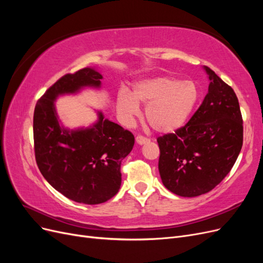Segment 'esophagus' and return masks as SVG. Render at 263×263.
<instances>
[{"mask_svg":"<svg viewBox=\"0 0 263 263\" xmlns=\"http://www.w3.org/2000/svg\"><path fill=\"white\" fill-rule=\"evenodd\" d=\"M136 141H137V144L142 145V144H146V142H148V141H149V138H147V137H145V136H141V135H139V136L136 137Z\"/></svg>","mask_w":263,"mask_h":263,"instance_id":"34e87169","label":"esophagus"}]
</instances>
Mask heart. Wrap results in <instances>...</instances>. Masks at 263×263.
<instances>
[{"label": "heart", "instance_id": "obj_1", "mask_svg": "<svg viewBox=\"0 0 263 263\" xmlns=\"http://www.w3.org/2000/svg\"><path fill=\"white\" fill-rule=\"evenodd\" d=\"M200 98L192 81L181 82L169 77H157L135 83L132 92L121 90L117 110L126 122L139 116V104L146 106L149 125L161 134L181 129L190 119Z\"/></svg>", "mask_w": 263, "mask_h": 263}]
</instances>
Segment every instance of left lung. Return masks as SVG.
<instances>
[{
    "mask_svg": "<svg viewBox=\"0 0 263 263\" xmlns=\"http://www.w3.org/2000/svg\"><path fill=\"white\" fill-rule=\"evenodd\" d=\"M209 92L181 129L157 138L158 168L172 193L194 197L210 192L232 170L242 147V116L237 95L209 68Z\"/></svg>",
    "mask_w": 263,
    "mask_h": 263,
    "instance_id": "obj_1",
    "label": "left lung"
}]
</instances>
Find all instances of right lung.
Returning a JSON list of instances; mask_svg holds the SVG:
<instances>
[{
    "instance_id": "right-lung-1",
    "label": "right lung",
    "mask_w": 263,
    "mask_h": 263,
    "mask_svg": "<svg viewBox=\"0 0 263 263\" xmlns=\"http://www.w3.org/2000/svg\"><path fill=\"white\" fill-rule=\"evenodd\" d=\"M103 76L86 67L61 77L36 103L34 150L43 177L62 195L74 202L95 205L112 198L121 187V164L135 144L134 135L99 113L90 128L60 127L53 102L60 94L81 87H99Z\"/></svg>"
}]
</instances>
